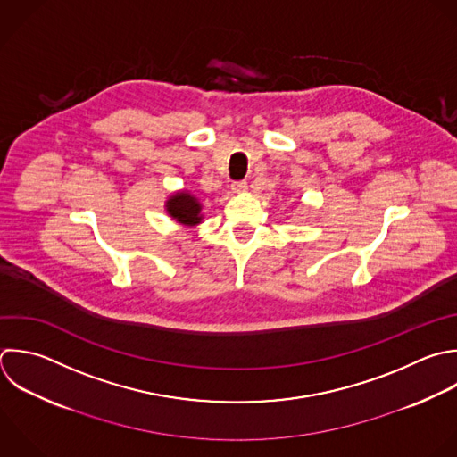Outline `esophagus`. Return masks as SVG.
<instances>
[{"instance_id": "obj_1", "label": "esophagus", "mask_w": 457, "mask_h": 457, "mask_svg": "<svg viewBox=\"0 0 457 457\" xmlns=\"http://www.w3.org/2000/svg\"><path fill=\"white\" fill-rule=\"evenodd\" d=\"M246 189H248V184L245 180H237V182L232 184V191L234 193H245Z\"/></svg>"}]
</instances>
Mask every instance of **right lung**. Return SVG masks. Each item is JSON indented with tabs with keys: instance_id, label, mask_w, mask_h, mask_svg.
<instances>
[{
	"instance_id": "obj_1",
	"label": "right lung",
	"mask_w": 457,
	"mask_h": 457,
	"mask_svg": "<svg viewBox=\"0 0 457 457\" xmlns=\"http://www.w3.org/2000/svg\"><path fill=\"white\" fill-rule=\"evenodd\" d=\"M166 211L175 221L187 227H195L202 221V204L187 191L171 195L166 202Z\"/></svg>"
}]
</instances>
